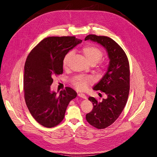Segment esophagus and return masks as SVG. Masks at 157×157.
Returning <instances> with one entry per match:
<instances>
[{
    "mask_svg": "<svg viewBox=\"0 0 157 157\" xmlns=\"http://www.w3.org/2000/svg\"><path fill=\"white\" fill-rule=\"evenodd\" d=\"M78 97H79L82 98H85V99H86V96L83 94H78Z\"/></svg>",
    "mask_w": 157,
    "mask_h": 157,
    "instance_id": "1",
    "label": "esophagus"
}]
</instances>
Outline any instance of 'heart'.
<instances>
[{"instance_id":"heart-1","label":"heart","mask_w":157,"mask_h":157,"mask_svg":"<svg viewBox=\"0 0 157 157\" xmlns=\"http://www.w3.org/2000/svg\"><path fill=\"white\" fill-rule=\"evenodd\" d=\"M82 52H83L84 55L90 64L97 63L98 61L101 60L103 56L102 52L101 49L94 46H86L82 49ZM72 54L73 52L71 51L65 55L63 60V65L64 67H66L67 66ZM90 82H91V79L90 78L79 77L74 81L73 85L79 90H83L86 88Z\"/></svg>"}]
</instances>
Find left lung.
<instances>
[{"label":"left lung","mask_w":157,"mask_h":157,"mask_svg":"<svg viewBox=\"0 0 157 157\" xmlns=\"http://www.w3.org/2000/svg\"><path fill=\"white\" fill-rule=\"evenodd\" d=\"M90 40L102 45L109 59L104 76L93 88L104 92L106 98L98 102L93 97L88 99L93 109L86 114V121L93 127L103 129L110 126L120 117L126 105L130 90V67L128 58L120 46L110 37L90 34L85 40Z\"/></svg>","instance_id":"1"}]
</instances>
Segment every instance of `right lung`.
Wrapping results in <instances>:
<instances>
[{
  "label": "right lung",
  "instance_id": "right-lung-1",
  "mask_svg": "<svg viewBox=\"0 0 157 157\" xmlns=\"http://www.w3.org/2000/svg\"><path fill=\"white\" fill-rule=\"evenodd\" d=\"M81 42L74 36L46 37L27 58L23 77L25 100L33 118L45 127L59 125L70 101L77 96L70 87L57 94L50 86L53 78L63 73L65 55Z\"/></svg>",
  "mask_w": 157,
  "mask_h": 157
}]
</instances>
